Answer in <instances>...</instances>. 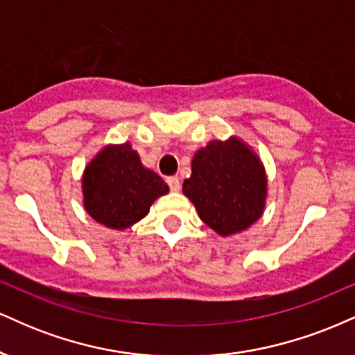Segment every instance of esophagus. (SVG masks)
I'll return each instance as SVG.
<instances>
[{
    "instance_id": "esophagus-1",
    "label": "esophagus",
    "mask_w": 355,
    "mask_h": 355,
    "mask_svg": "<svg viewBox=\"0 0 355 355\" xmlns=\"http://www.w3.org/2000/svg\"><path fill=\"white\" fill-rule=\"evenodd\" d=\"M166 182H168L169 189L173 191V193H178V191L181 189V181H179L178 176H169L168 179H166Z\"/></svg>"
}]
</instances>
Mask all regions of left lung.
Masks as SVG:
<instances>
[{"instance_id": "obj_1", "label": "left lung", "mask_w": 355, "mask_h": 355, "mask_svg": "<svg viewBox=\"0 0 355 355\" xmlns=\"http://www.w3.org/2000/svg\"><path fill=\"white\" fill-rule=\"evenodd\" d=\"M191 168L182 193L218 234H236L261 218L268 179L259 157L243 141H211L194 154Z\"/></svg>"}]
</instances>
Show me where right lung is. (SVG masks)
I'll return each instance as SVG.
<instances>
[{
    "mask_svg": "<svg viewBox=\"0 0 355 355\" xmlns=\"http://www.w3.org/2000/svg\"><path fill=\"white\" fill-rule=\"evenodd\" d=\"M169 191L168 184L141 164L131 144L106 146L83 176L87 214L110 229H128L149 212L151 204Z\"/></svg>",
    "mask_w": 355,
    "mask_h": 355,
    "instance_id": "add662e5",
    "label": "right lung"
}]
</instances>
